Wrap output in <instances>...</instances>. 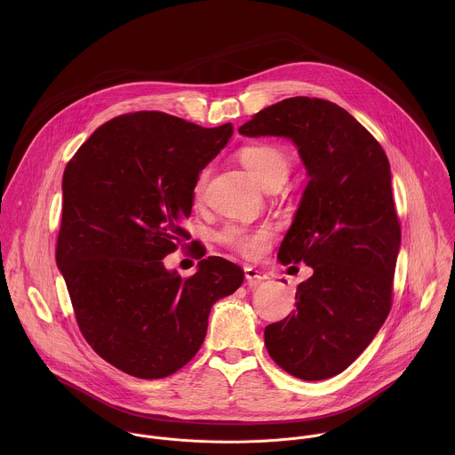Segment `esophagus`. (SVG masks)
<instances>
[{
	"label": "esophagus",
	"instance_id": "obj_1",
	"mask_svg": "<svg viewBox=\"0 0 455 455\" xmlns=\"http://www.w3.org/2000/svg\"><path fill=\"white\" fill-rule=\"evenodd\" d=\"M245 278H247L249 285H259L260 282L267 280L269 276L254 266H245Z\"/></svg>",
	"mask_w": 455,
	"mask_h": 455
}]
</instances>
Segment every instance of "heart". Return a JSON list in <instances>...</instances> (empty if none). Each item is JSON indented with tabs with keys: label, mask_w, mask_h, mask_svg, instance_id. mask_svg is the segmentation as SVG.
Listing matches in <instances>:
<instances>
[{
	"label": "heart",
	"mask_w": 455,
	"mask_h": 455,
	"mask_svg": "<svg viewBox=\"0 0 455 455\" xmlns=\"http://www.w3.org/2000/svg\"><path fill=\"white\" fill-rule=\"evenodd\" d=\"M240 161L249 170V173L259 182L262 188H267L271 182H283L289 173L287 156L275 145L256 143L247 145L240 150ZM208 170H203L197 175L195 184V195L201 196L206 186ZM271 238L269 228H249L242 222H228L219 231V240L229 249L247 256L259 258L266 251Z\"/></svg>",
	"instance_id": "heart-1"
}]
</instances>
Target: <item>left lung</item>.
<instances>
[{"mask_svg": "<svg viewBox=\"0 0 455 455\" xmlns=\"http://www.w3.org/2000/svg\"><path fill=\"white\" fill-rule=\"evenodd\" d=\"M238 131L289 138L307 168L310 180L278 259L303 260L314 275L298 285L296 310L266 325L264 343L292 377L331 379L363 354L389 315L401 245L389 159L347 110L319 98L278 101Z\"/></svg>", "mask_w": 455, "mask_h": 455, "instance_id": "obj_1", "label": "left lung"}]
</instances>
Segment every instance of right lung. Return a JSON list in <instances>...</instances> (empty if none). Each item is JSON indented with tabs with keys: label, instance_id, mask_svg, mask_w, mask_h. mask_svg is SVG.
Segmentation results:
<instances>
[{
	"label": "right lung",
	"instance_id": "obj_1",
	"mask_svg": "<svg viewBox=\"0 0 455 455\" xmlns=\"http://www.w3.org/2000/svg\"><path fill=\"white\" fill-rule=\"evenodd\" d=\"M231 136V123L201 128L134 112L94 131L66 166L58 267L87 343L136 379L186 366L213 303L243 282L222 258L199 260L186 280L163 264L189 240L180 219L191 215L197 175Z\"/></svg>",
	"mask_w": 455,
	"mask_h": 455
}]
</instances>
